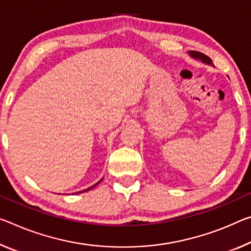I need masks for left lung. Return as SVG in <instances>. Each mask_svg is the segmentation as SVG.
I'll return each mask as SVG.
<instances>
[{
    "label": "left lung",
    "mask_w": 251,
    "mask_h": 251,
    "mask_svg": "<svg viewBox=\"0 0 251 251\" xmlns=\"http://www.w3.org/2000/svg\"><path fill=\"white\" fill-rule=\"evenodd\" d=\"M190 54L192 55L193 58H197V59H201L202 61L208 63V65H212V60L210 59L208 55H205L204 53L202 52H199V51H190Z\"/></svg>",
    "instance_id": "left-lung-1"
}]
</instances>
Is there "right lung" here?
Masks as SVG:
<instances>
[{
    "label": "right lung",
    "mask_w": 251,
    "mask_h": 251,
    "mask_svg": "<svg viewBox=\"0 0 251 251\" xmlns=\"http://www.w3.org/2000/svg\"><path fill=\"white\" fill-rule=\"evenodd\" d=\"M99 182H101V180H100V181H99ZM99 182H97V183H96V184H95V185H93V186H91V188H88V189H87V190H85V191H88V190H91V189H93V188H95V186H96L97 184H99ZM85 191H80V192H85ZM80 192H79V193H80Z\"/></svg>",
    "instance_id": "1"
}]
</instances>
